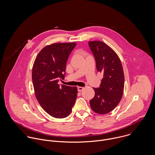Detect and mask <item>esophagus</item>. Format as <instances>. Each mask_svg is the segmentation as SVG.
I'll return each instance as SVG.
<instances>
[{"mask_svg":"<svg viewBox=\"0 0 155 155\" xmlns=\"http://www.w3.org/2000/svg\"><path fill=\"white\" fill-rule=\"evenodd\" d=\"M84 87H78V91H79V92H81V91H82L84 90Z\"/></svg>","mask_w":155,"mask_h":155,"instance_id":"1","label":"esophagus"}]
</instances>
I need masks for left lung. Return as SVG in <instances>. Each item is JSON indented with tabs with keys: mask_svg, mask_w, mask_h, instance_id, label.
Segmentation results:
<instances>
[{
	"mask_svg": "<svg viewBox=\"0 0 155 155\" xmlns=\"http://www.w3.org/2000/svg\"><path fill=\"white\" fill-rule=\"evenodd\" d=\"M89 46L94 56L98 71L103 74L98 88H94V97L90 106L94 112L104 114L113 110L119 103L124 92V73L116 53L103 42L90 41Z\"/></svg>",
	"mask_w": 155,
	"mask_h": 155,
	"instance_id": "obj_1",
	"label": "left lung"
}]
</instances>
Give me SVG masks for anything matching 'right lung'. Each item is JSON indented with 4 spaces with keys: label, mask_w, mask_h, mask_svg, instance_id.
I'll use <instances>...</instances> for the list:
<instances>
[{
    "label": "right lung",
    "mask_w": 155,
    "mask_h": 155,
    "mask_svg": "<svg viewBox=\"0 0 155 155\" xmlns=\"http://www.w3.org/2000/svg\"><path fill=\"white\" fill-rule=\"evenodd\" d=\"M76 45L56 43L45 46L33 66L32 81L36 99L43 109L55 118L67 117L77 98V87L58 84L59 79H64L67 61Z\"/></svg>",
    "instance_id": "right-lung-1"
}]
</instances>
